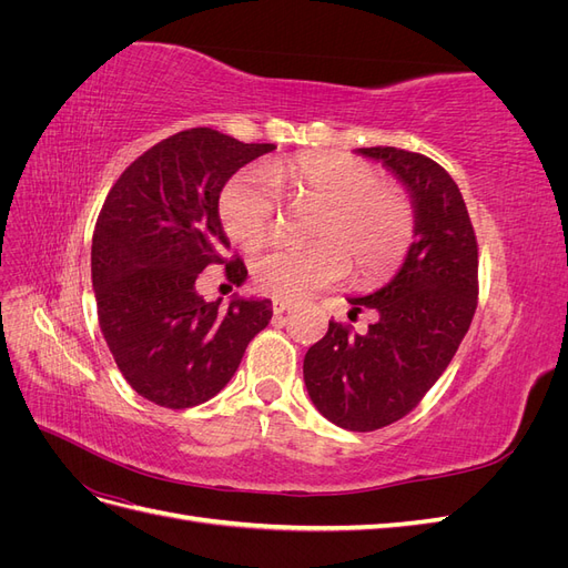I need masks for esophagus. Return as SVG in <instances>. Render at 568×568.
I'll return each mask as SVG.
<instances>
[{
	"label": "esophagus",
	"instance_id": "1",
	"mask_svg": "<svg viewBox=\"0 0 568 568\" xmlns=\"http://www.w3.org/2000/svg\"><path fill=\"white\" fill-rule=\"evenodd\" d=\"M291 305H294V303H291V301H284V298H274V301H272V311H274V315H284Z\"/></svg>",
	"mask_w": 568,
	"mask_h": 568
}]
</instances>
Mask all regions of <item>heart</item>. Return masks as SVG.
<instances>
[{"label":"heart","mask_w":568,"mask_h":568,"mask_svg":"<svg viewBox=\"0 0 568 568\" xmlns=\"http://www.w3.org/2000/svg\"><path fill=\"white\" fill-rule=\"evenodd\" d=\"M274 182L322 203V213L313 227L315 246H270L253 257V280L265 294L303 298L336 284L348 261L363 280H382L400 265L415 232L412 203L403 186L379 180L374 165L346 153H301L234 175L217 203L232 242L255 246L272 230Z\"/></svg>","instance_id":"heart-1"}]
</instances>
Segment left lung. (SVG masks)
<instances>
[{"instance_id":"obj_1","label":"left lung","mask_w":568,"mask_h":568,"mask_svg":"<svg viewBox=\"0 0 568 568\" xmlns=\"http://www.w3.org/2000/svg\"><path fill=\"white\" fill-rule=\"evenodd\" d=\"M398 180L415 211V244L393 280L351 296L353 315L376 313L365 334L329 322L303 359L305 388L322 415L348 432L403 419L450 365L476 311L478 248L467 203L445 170L395 146L357 149Z\"/></svg>"}]
</instances>
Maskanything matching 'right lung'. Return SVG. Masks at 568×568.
<instances>
[{
  "label": "right lung",
  "mask_w": 568,
  "mask_h": 568,
  "mask_svg": "<svg viewBox=\"0 0 568 568\" xmlns=\"http://www.w3.org/2000/svg\"><path fill=\"white\" fill-rule=\"evenodd\" d=\"M274 144H244L211 128L178 132L118 178L92 236V286L101 334L128 384L170 409L211 400L234 376L248 341L272 320L270 298L203 301L196 277L227 261L220 192Z\"/></svg>",
  "instance_id": "obj_1"
}]
</instances>
